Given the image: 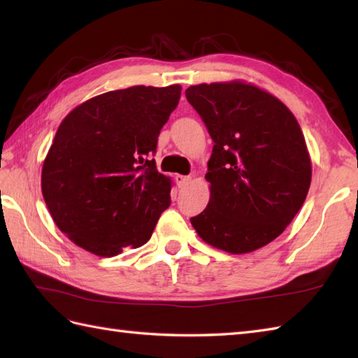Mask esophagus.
Listing matches in <instances>:
<instances>
[{"mask_svg":"<svg viewBox=\"0 0 358 358\" xmlns=\"http://www.w3.org/2000/svg\"><path fill=\"white\" fill-rule=\"evenodd\" d=\"M189 183H191V177H186V175H177V185L178 187H186Z\"/></svg>","mask_w":358,"mask_h":358,"instance_id":"esophagus-1","label":"esophagus"}]
</instances>
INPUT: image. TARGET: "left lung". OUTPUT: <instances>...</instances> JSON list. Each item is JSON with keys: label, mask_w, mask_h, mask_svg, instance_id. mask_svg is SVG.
<instances>
[{"label": "left lung", "mask_w": 358, "mask_h": 358, "mask_svg": "<svg viewBox=\"0 0 358 358\" xmlns=\"http://www.w3.org/2000/svg\"><path fill=\"white\" fill-rule=\"evenodd\" d=\"M186 98L214 140L210 199L191 218L194 229L235 255L269 245L303 206L313 178L299 121L277 96L243 80L201 83Z\"/></svg>", "instance_id": "left-lung-1"}]
</instances>
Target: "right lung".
Here are the masks:
<instances>
[{"label":"right lung","instance_id":"right-lung-1","mask_svg":"<svg viewBox=\"0 0 358 358\" xmlns=\"http://www.w3.org/2000/svg\"><path fill=\"white\" fill-rule=\"evenodd\" d=\"M180 95V85L110 90L77 106L58 126L41 192L75 245L113 257L148 243L172 189L150 157Z\"/></svg>","mask_w":358,"mask_h":358}]
</instances>
